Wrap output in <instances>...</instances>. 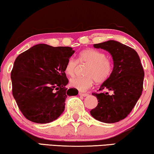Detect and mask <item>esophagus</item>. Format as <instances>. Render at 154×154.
<instances>
[{
  "mask_svg": "<svg viewBox=\"0 0 154 154\" xmlns=\"http://www.w3.org/2000/svg\"><path fill=\"white\" fill-rule=\"evenodd\" d=\"M79 96H83V97H86V96H88V94H84V93H79Z\"/></svg>",
  "mask_w": 154,
  "mask_h": 154,
  "instance_id": "obj_1",
  "label": "esophagus"
}]
</instances>
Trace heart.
<instances>
[{
    "mask_svg": "<svg viewBox=\"0 0 154 154\" xmlns=\"http://www.w3.org/2000/svg\"><path fill=\"white\" fill-rule=\"evenodd\" d=\"M79 63L81 65H87L84 70L85 76L72 78L70 81V85L81 91L90 88L94 81L96 83L105 82L111 76L114 68L113 60L105 56V53L94 49H86L79 54L77 60L69 58L65 66V73L68 76H74Z\"/></svg>",
    "mask_w": 154,
    "mask_h": 154,
    "instance_id": "heart-1",
    "label": "heart"
}]
</instances>
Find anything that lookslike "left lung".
<instances>
[{
	"label": "left lung",
	"mask_w": 154,
	"mask_h": 154,
	"mask_svg": "<svg viewBox=\"0 0 154 154\" xmlns=\"http://www.w3.org/2000/svg\"><path fill=\"white\" fill-rule=\"evenodd\" d=\"M111 54L114 68L111 76L104 82L98 91H113L93 93L98 100V105L91 110V116L101 122L112 123L125 119L131 113L142 95L144 72L135 50L114 40L94 45Z\"/></svg>",
	"instance_id": "1"
}]
</instances>
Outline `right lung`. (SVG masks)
Instances as JSON below:
<instances>
[{"label": "right lung", "instance_id": "1", "mask_svg": "<svg viewBox=\"0 0 154 154\" xmlns=\"http://www.w3.org/2000/svg\"><path fill=\"white\" fill-rule=\"evenodd\" d=\"M75 53L71 47L35 45L19 54L11 71L12 95L23 115L34 123L56 120L65 109L68 79L64 68Z\"/></svg>", "mask_w": 154, "mask_h": 154}]
</instances>
